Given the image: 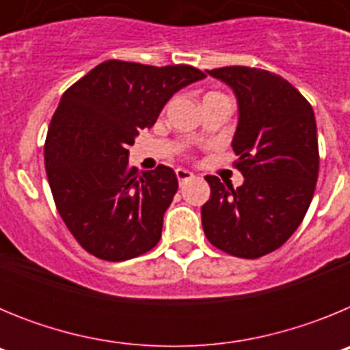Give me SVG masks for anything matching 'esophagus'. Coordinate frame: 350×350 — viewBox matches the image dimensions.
I'll return each instance as SVG.
<instances>
[{"instance_id":"34e87169","label":"esophagus","mask_w":350,"mask_h":350,"mask_svg":"<svg viewBox=\"0 0 350 350\" xmlns=\"http://www.w3.org/2000/svg\"><path fill=\"white\" fill-rule=\"evenodd\" d=\"M175 175H177L178 182H187L191 180V178H194V173L189 172V170H185V168H177L175 170Z\"/></svg>"}]
</instances>
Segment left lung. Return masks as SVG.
Instances as JSON below:
<instances>
[{
  "mask_svg": "<svg viewBox=\"0 0 350 350\" xmlns=\"http://www.w3.org/2000/svg\"><path fill=\"white\" fill-rule=\"evenodd\" d=\"M233 89V147L243 184L234 189L206 175L210 200L202 224L212 245L254 259L279 249L301 224L319 175L314 110L282 77L249 66L206 70Z\"/></svg>",
  "mask_w": 350,
  "mask_h": 350,
  "instance_id": "left-lung-1",
  "label": "left lung"
}]
</instances>
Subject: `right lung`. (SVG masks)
<instances>
[{
    "instance_id": "right-lung-1",
    "label": "right lung",
    "mask_w": 350,
    "mask_h": 350,
    "mask_svg": "<svg viewBox=\"0 0 350 350\" xmlns=\"http://www.w3.org/2000/svg\"><path fill=\"white\" fill-rule=\"evenodd\" d=\"M205 79L187 64L105 61L63 94L45 142V168L61 217L92 256L126 261L152 249L178 189L170 166L129 168L138 131L168 100Z\"/></svg>"
}]
</instances>
